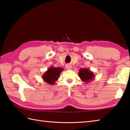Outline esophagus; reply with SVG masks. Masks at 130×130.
I'll list each match as a JSON object with an SVG mask.
<instances>
[{
  "mask_svg": "<svg viewBox=\"0 0 130 130\" xmlns=\"http://www.w3.org/2000/svg\"><path fill=\"white\" fill-rule=\"evenodd\" d=\"M66 69L68 70H70L72 69V66L70 65H67L66 66Z\"/></svg>",
  "mask_w": 130,
  "mask_h": 130,
  "instance_id": "esophagus-1",
  "label": "esophagus"
}]
</instances>
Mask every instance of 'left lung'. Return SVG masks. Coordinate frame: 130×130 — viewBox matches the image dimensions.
I'll return each mask as SVG.
<instances>
[{"instance_id": "8db88e82", "label": "left lung", "mask_w": 130, "mask_h": 130, "mask_svg": "<svg viewBox=\"0 0 130 130\" xmlns=\"http://www.w3.org/2000/svg\"><path fill=\"white\" fill-rule=\"evenodd\" d=\"M78 75L82 81L88 84L89 82L93 80L95 75L93 72L88 68H81L79 69L78 72Z\"/></svg>"}]
</instances>
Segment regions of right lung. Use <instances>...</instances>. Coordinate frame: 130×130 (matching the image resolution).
<instances>
[{
    "label": "right lung",
    "mask_w": 130,
    "mask_h": 130,
    "mask_svg": "<svg viewBox=\"0 0 130 130\" xmlns=\"http://www.w3.org/2000/svg\"><path fill=\"white\" fill-rule=\"evenodd\" d=\"M63 70L62 68L52 67L49 68L47 71L45 72L42 75V78L44 81L49 85H53L55 82L57 81L60 75V73Z\"/></svg>",
    "instance_id": "1"
}]
</instances>
